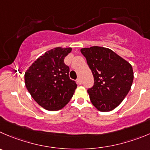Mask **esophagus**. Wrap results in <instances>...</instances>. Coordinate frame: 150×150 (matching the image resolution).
I'll list each match as a JSON object with an SVG mask.
<instances>
[{
  "label": "esophagus",
  "instance_id": "esophagus-1",
  "mask_svg": "<svg viewBox=\"0 0 150 150\" xmlns=\"http://www.w3.org/2000/svg\"><path fill=\"white\" fill-rule=\"evenodd\" d=\"M76 82H77L79 85H81V84H82V79H81L79 77H78L77 79H76Z\"/></svg>",
  "mask_w": 150,
  "mask_h": 150
}]
</instances>
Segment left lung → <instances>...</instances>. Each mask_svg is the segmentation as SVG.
<instances>
[{"mask_svg": "<svg viewBox=\"0 0 150 150\" xmlns=\"http://www.w3.org/2000/svg\"><path fill=\"white\" fill-rule=\"evenodd\" d=\"M91 70L94 83L88 88L93 105L102 112L119 106L129 93L133 81L130 64L109 48L93 46L81 49Z\"/></svg>", "mask_w": 150, "mask_h": 150, "instance_id": "8db88e82", "label": "left lung"}]
</instances>
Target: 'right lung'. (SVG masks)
I'll return each instance as SVG.
<instances>
[{
    "label": "right lung",
    "mask_w": 150,
    "mask_h": 150,
    "mask_svg": "<svg viewBox=\"0 0 150 150\" xmlns=\"http://www.w3.org/2000/svg\"><path fill=\"white\" fill-rule=\"evenodd\" d=\"M71 48H55L40 56L25 73L27 90L38 105L59 110L71 100L77 85L69 77L64 59Z\"/></svg>",
    "instance_id": "add662e5"
}]
</instances>
